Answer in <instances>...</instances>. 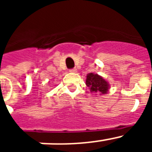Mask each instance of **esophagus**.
I'll return each mask as SVG.
<instances>
[{"instance_id":"34e87169","label":"esophagus","mask_w":152,"mask_h":152,"mask_svg":"<svg viewBox=\"0 0 152 152\" xmlns=\"http://www.w3.org/2000/svg\"><path fill=\"white\" fill-rule=\"evenodd\" d=\"M77 72V70L76 68H73V69L70 70V72H72V73H76Z\"/></svg>"}]
</instances>
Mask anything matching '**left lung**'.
Returning <instances> with one entry per match:
<instances>
[{
  "instance_id": "left-lung-1",
  "label": "left lung",
  "mask_w": 152,
  "mask_h": 152,
  "mask_svg": "<svg viewBox=\"0 0 152 152\" xmlns=\"http://www.w3.org/2000/svg\"><path fill=\"white\" fill-rule=\"evenodd\" d=\"M85 84L89 88L90 91L96 94V95L107 94L110 88V84L105 78L97 74L94 73L87 75Z\"/></svg>"
}]
</instances>
